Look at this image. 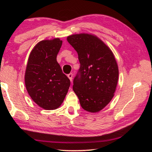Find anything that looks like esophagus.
I'll return each instance as SVG.
<instances>
[{"mask_svg": "<svg viewBox=\"0 0 152 152\" xmlns=\"http://www.w3.org/2000/svg\"><path fill=\"white\" fill-rule=\"evenodd\" d=\"M68 78L70 79V80L71 82L72 81V78H73V74H72V73L69 74L68 75Z\"/></svg>", "mask_w": 152, "mask_h": 152, "instance_id": "obj_1", "label": "esophagus"}]
</instances>
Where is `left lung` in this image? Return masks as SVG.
<instances>
[{
  "mask_svg": "<svg viewBox=\"0 0 152 152\" xmlns=\"http://www.w3.org/2000/svg\"><path fill=\"white\" fill-rule=\"evenodd\" d=\"M78 55L80 68L73 90L82 109L97 113L107 106L116 91L119 69L109 47L97 36L79 33L67 37Z\"/></svg>",
  "mask_w": 152,
  "mask_h": 152,
  "instance_id": "left-lung-1",
  "label": "left lung"
}]
</instances>
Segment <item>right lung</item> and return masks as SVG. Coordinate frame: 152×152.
Masks as SVG:
<instances>
[{
  "label": "right lung",
  "mask_w": 152,
  "mask_h": 152,
  "mask_svg": "<svg viewBox=\"0 0 152 152\" xmlns=\"http://www.w3.org/2000/svg\"><path fill=\"white\" fill-rule=\"evenodd\" d=\"M61 44L60 38L41 41L28 58L25 87L33 101L45 110L60 107L70 85L56 60Z\"/></svg>",
  "instance_id": "1"
}]
</instances>
